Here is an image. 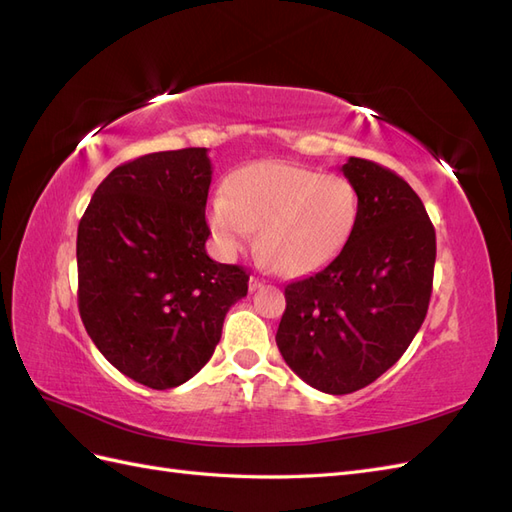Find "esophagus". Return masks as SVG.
<instances>
[{
  "label": "esophagus",
  "mask_w": 512,
  "mask_h": 512,
  "mask_svg": "<svg viewBox=\"0 0 512 512\" xmlns=\"http://www.w3.org/2000/svg\"><path fill=\"white\" fill-rule=\"evenodd\" d=\"M260 288H265V280H260V277L252 275V277H250V290L256 292V290H260Z\"/></svg>",
  "instance_id": "34e87169"
}]
</instances>
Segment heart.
I'll list each match as a JSON object with an SVG mask.
<instances>
[{"label":"heart","instance_id":"obj_1","mask_svg":"<svg viewBox=\"0 0 512 512\" xmlns=\"http://www.w3.org/2000/svg\"><path fill=\"white\" fill-rule=\"evenodd\" d=\"M359 194L342 175L288 162H256L239 168L226 192L209 207V228L224 258L254 241L277 273L301 277L331 262L348 243Z\"/></svg>","mask_w":512,"mask_h":512}]
</instances>
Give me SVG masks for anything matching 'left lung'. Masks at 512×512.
<instances>
[{"instance_id": "obj_1", "label": "left lung", "mask_w": 512, "mask_h": 512, "mask_svg": "<svg viewBox=\"0 0 512 512\" xmlns=\"http://www.w3.org/2000/svg\"><path fill=\"white\" fill-rule=\"evenodd\" d=\"M359 194L354 230L327 267L286 286L275 342L303 382L329 395L363 389L393 367L427 316L436 230L393 170L348 158Z\"/></svg>"}]
</instances>
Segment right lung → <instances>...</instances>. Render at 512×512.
I'll use <instances>...</instances> for the list:
<instances>
[{
  "instance_id": "add662e5",
  "label": "right lung",
  "mask_w": 512,
  "mask_h": 512,
  "mask_svg": "<svg viewBox=\"0 0 512 512\" xmlns=\"http://www.w3.org/2000/svg\"><path fill=\"white\" fill-rule=\"evenodd\" d=\"M205 147L158 151L117 166L79 224V312L123 376L166 391L196 376L247 294L237 265L207 256L211 185Z\"/></svg>"
}]
</instances>
